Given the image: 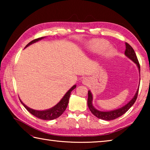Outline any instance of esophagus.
Returning <instances> with one entry per match:
<instances>
[{
  "instance_id": "esophagus-1",
  "label": "esophagus",
  "mask_w": 150,
  "mask_h": 150,
  "mask_svg": "<svg viewBox=\"0 0 150 150\" xmlns=\"http://www.w3.org/2000/svg\"><path fill=\"white\" fill-rule=\"evenodd\" d=\"M83 82V83H84V84H87V83H88V79H84Z\"/></svg>"
}]
</instances>
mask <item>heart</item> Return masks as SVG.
Instances as JSON below:
<instances>
[{
  "instance_id": "b5f03b06",
  "label": "heart",
  "mask_w": 150,
  "mask_h": 150,
  "mask_svg": "<svg viewBox=\"0 0 150 150\" xmlns=\"http://www.w3.org/2000/svg\"><path fill=\"white\" fill-rule=\"evenodd\" d=\"M108 45V42L106 40H97L93 42L92 49L95 52H102V51L105 50L106 48H107ZM114 53H115V50L113 48H110L108 50L107 54L108 55H112L114 54Z\"/></svg>"
}]
</instances>
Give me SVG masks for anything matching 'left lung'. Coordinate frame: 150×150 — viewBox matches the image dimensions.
I'll use <instances>...</instances> for the list:
<instances>
[{"label": "left lung", "mask_w": 150, "mask_h": 150, "mask_svg": "<svg viewBox=\"0 0 150 150\" xmlns=\"http://www.w3.org/2000/svg\"><path fill=\"white\" fill-rule=\"evenodd\" d=\"M125 55L127 57L130 58L133 62L136 63L138 66L139 71L140 72V65H139V62L138 60V58L136 55V53L134 52V50L130 44H128V43H126V50H125ZM138 91L139 88L136 95H134V98L132 99L130 102H129L127 105L125 106H122V107L120 108L116 109V110H111V111H107V112H103V111H99L94 107L92 104V100H93V96L92 94H91V91H88V99H87V105L88 106V108L90 109L91 112L93 113V115H95L96 117H97L100 119H102V120H114V119H116L118 117H120L122 115H123L124 114H125L127 111H128L129 109L131 108V106H132L134 103L136 102L137 99V97H138Z\"/></svg>", "instance_id": "8db88e82"}]
</instances>
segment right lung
<instances>
[{
  "label": "right lung",
  "instance_id": "1",
  "mask_svg": "<svg viewBox=\"0 0 150 150\" xmlns=\"http://www.w3.org/2000/svg\"><path fill=\"white\" fill-rule=\"evenodd\" d=\"M43 38H44V37L39 38L32 40V41L29 42L28 44L26 45V47L28 46V45H31L32 44H33V43L36 42ZM75 88H76V85H73V87L71 88L67 93H66L64 96L62 98V99L60 100V102L58 103L57 105L54 106V107H52V108L48 109V110H46L40 111V110H34V109H32L29 107H28V106L26 105H25L21 100H20L22 105H24V107L26 108V110L28 111L30 113H31L32 115L35 116V117L38 118L40 119H42V120H54V119L57 118L59 117V116H60L63 113V112L65 110V109L68 105V103H69L71 93V91Z\"/></svg>",
  "mask_w": 150,
  "mask_h": 150
}]
</instances>
